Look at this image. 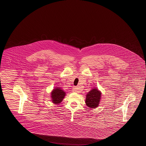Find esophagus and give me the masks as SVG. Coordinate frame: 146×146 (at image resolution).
<instances>
[{"label":"esophagus","mask_w":146,"mask_h":146,"mask_svg":"<svg viewBox=\"0 0 146 146\" xmlns=\"http://www.w3.org/2000/svg\"><path fill=\"white\" fill-rule=\"evenodd\" d=\"M73 92H80V90H79V89L77 86H74L73 88Z\"/></svg>","instance_id":"esophagus-1"}]
</instances>
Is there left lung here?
I'll use <instances>...</instances> for the list:
<instances>
[{"label": "left lung", "instance_id": "1", "mask_svg": "<svg viewBox=\"0 0 146 146\" xmlns=\"http://www.w3.org/2000/svg\"><path fill=\"white\" fill-rule=\"evenodd\" d=\"M101 93L97 89H94L88 93L85 100L86 105L91 108H96L100 102Z\"/></svg>", "mask_w": 146, "mask_h": 146}]
</instances>
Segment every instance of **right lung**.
I'll return each mask as SVG.
<instances>
[{
    "label": "right lung",
    "instance_id": "1",
    "mask_svg": "<svg viewBox=\"0 0 146 146\" xmlns=\"http://www.w3.org/2000/svg\"><path fill=\"white\" fill-rule=\"evenodd\" d=\"M66 93L60 88H56L51 92V98L52 101L55 104H58L61 103L65 96Z\"/></svg>",
    "mask_w": 146,
    "mask_h": 146
}]
</instances>
